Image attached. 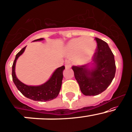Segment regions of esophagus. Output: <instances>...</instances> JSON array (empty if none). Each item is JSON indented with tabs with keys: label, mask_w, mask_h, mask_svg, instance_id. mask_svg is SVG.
I'll return each instance as SVG.
<instances>
[{
	"label": "esophagus",
	"mask_w": 132,
	"mask_h": 132,
	"mask_svg": "<svg viewBox=\"0 0 132 132\" xmlns=\"http://www.w3.org/2000/svg\"><path fill=\"white\" fill-rule=\"evenodd\" d=\"M64 64H65V68H71L70 62H69L68 60L65 61Z\"/></svg>",
	"instance_id": "esophagus-1"
}]
</instances>
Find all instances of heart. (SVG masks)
Masks as SVG:
<instances>
[{
  "label": "heart",
  "mask_w": 132,
  "mask_h": 132,
  "mask_svg": "<svg viewBox=\"0 0 132 132\" xmlns=\"http://www.w3.org/2000/svg\"><path fill=\"white\" fill-rule=\"evenodd\" d=\"M96 49V43L93 38L88 36L76 37L69 40L64 47L67 56H73L74 63L82 65L88 63L93 56Z\"/></svg>",
  "instance_id": "heart-1"
}]
</instances>
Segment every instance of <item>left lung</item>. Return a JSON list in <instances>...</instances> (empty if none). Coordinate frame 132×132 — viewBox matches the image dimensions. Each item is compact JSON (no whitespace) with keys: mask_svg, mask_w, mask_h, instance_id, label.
Returning a JSON list of instances; mask_svg holds the SVG:
<instances>
[{"mask_svg":"<svg viewBox=\"0 0 132 132\" xmlns=\"http://www.w3.org/2000/svg\"><path fill=\"white\" fill-rule=\"evenodd\" d=\"M97 47L93 63L72 67L81 92L86 96H96L110 85L116 72L114 55L106 42L95 38Z\"/></svg>","mask_w":132,"mask_h":132,"instance_id":"left-lung-1","label":"left lung"}]
</instances>
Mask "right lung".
I'll use <instances>...</instances> for the list:
<instances>
[{"instance_id":"right-lung-1","label":"right lung","mask_w":132,"mask_h":132,"mask_svg":"<svg viewBox=\"0 0 132 132\" xmlns=\"http://www.w3.org/2000/svg\"><path fill=\"white\" fill-rule=\"evenodd\" d=\"M44 39L40 38L34 40V41H40ZM26 47L22 48L15 56V60L12 65V80L16 86L18 90L24 96L27 98L37 101H47L54 99L57 96L61 88L63 80V72L65 67L62 66L54 71L50 79L43 85L39 86H29L19 80L15 75V69L16 61L21 55L23 54L26 50Z\"/></svg>"}]
</instances>
